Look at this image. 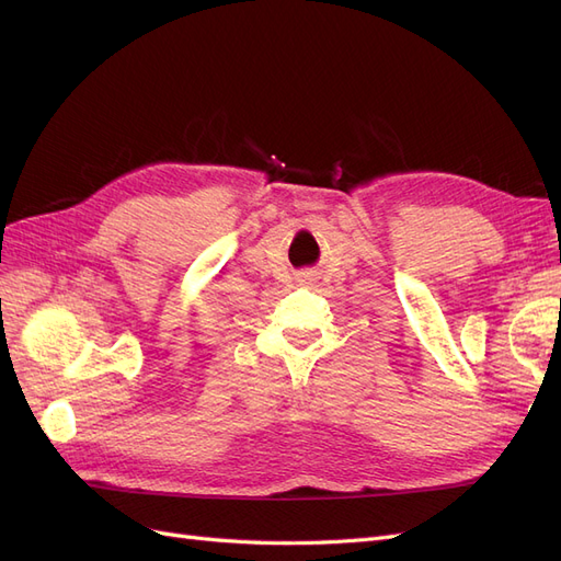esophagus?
I'll use <instances>...</instances> for the list:
<instances>
[{"mask_svg":"<svg viewBox=\"0 0 561 561\" xmlns=\"http://www.w3.org/2000/svg\"><path fill=\"white\" fill-rule=\"evenodd\" d=\"M313 271H304V274H299V283H313Z\"/></svg>","mask_w":561,"mask_h":561,"instance_id":"obj_1","label":"esophagus"}]
</instances>
